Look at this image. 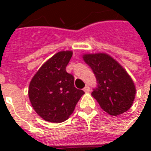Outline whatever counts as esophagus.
Here are the masks:
<instances>
[{
  "mask_svg": "<svg viewBox=\"0 0 151 151\" xmlns=\"http://www.w3.org/2000/svg\"><path fill=\"white\" fill-rule=\"evenodd\" d=\"M83 91H84L86 93H88V92L91 91V89H90V87H89L88 86H86L85 87H84V89H83Z\"/></svg>",
  "mask_w": 151,
  "mask_h": 151,
  "instance_id": "1",
  "label": "esophagus"
}]
</instances>
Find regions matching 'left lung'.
<instances>
[{
  "label": "left lung",
  "instance_id": "obj_1",
  "mask_svg": "<svg viewBox=\"0 0 151 151\" xmlns=\"http://www.w3.org/2000/svg\"><path fill=\"white\" fill-rule=\"evenodd\" d=\"M82 58L96 77L98 86L91 95L102 109L112 116L128 111L134 101L136 87L126 70L106 53H87Z\"/></svg>",
  "mask_w": 151,
  "mask_h": 151
}]
</instances>
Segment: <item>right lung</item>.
Masks as SVG:
<instances>
[{
	"label": "right lung",
	"mask_w": 151,
	"mask_h": 151,
	"mask_svg": "<svg viewBox=\"0 0 151 151\" xmlns=\"http://www.w3.org/2000/svg\"><path fill=\"white\" fill-rule=\"evenodd\" d=\"M72 51L56 53L40 67L31 79L28 95L35 112L43 120L61 123L73 112L84 95L74 86V78L66 72Z\"/></svg>",
	"instance_id": "add662e5"
}]
</instances>
